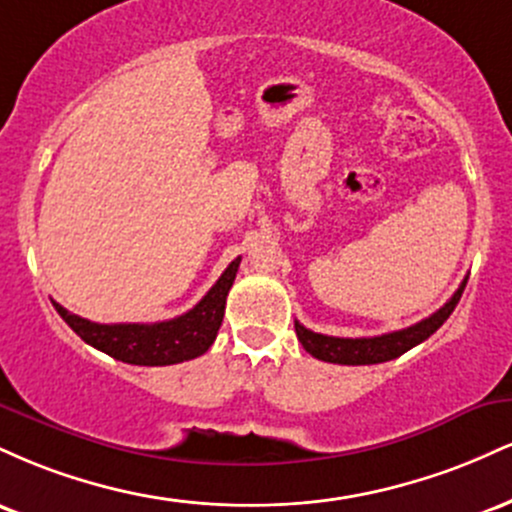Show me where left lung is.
I'll list each match as a JSON object with an SVG mask.
<instances>
[{
  "label": "left lung",
  "mask_w": 512,
  "mask_h": 512,
  "mask_svg": "<svg viewBox=\"0 0 512 512\" xmlns=\"http://www.w3.org/2000/svg\"><path fill=\"white\" fill-rule=\"evenodd\" d=\"M467 279L462 281L460 289L452 293V298L443 308L436 310L426 320L416 322V325L407 327V330L387 332L380 337H358V339H344V337H327V334H317L305 330L301 322L296 320V334L298 342L303 344V349L310 356L320 358L327 363H342V366H370V363H385L392 358L407 354L409 349H414L416 344H421L424 339L431 337L433 332L448 320L455 305L460 303Z\"/></svg>",
  "instance_id": "obj_1"
}]
</instances>
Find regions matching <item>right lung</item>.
Wrapping results in <instances>:
<instances>
[{"mask_svg": "<svg viewBox=\"0 0 512 512\" xmlns=\"http://www.w3.org/2000/svg\"><path fill=\"white\" fill-rule=\"evenodd\" d=\"M238 267L240 257L228 264L226 272L211 286L207 296L185 315L151 322V325H144V322L101 325V322H91L86 317L69 313L60 303L52 301V305L62 315V320L93 349L122 363H132V366H173V363L202 356L214 344L216 332L223 322L226 296L236 281Z\"/></svg>", "mask_w": 512, "mask_h": 512, "instance_id": "obj_1", "label": "right lung"}]
</instances>
